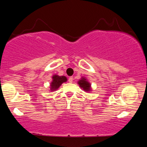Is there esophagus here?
Instances as JSON below:
<instances>
[{
    "label": "esophagus",
    "instance_id": "esophagus-1",
    "mask_svg": "<svg viewBox=\"0 0 147 147\" xmlns=\"http://www.w3.org/2000/svg\"><path fill=\"white\" fill-rule=\"evenodd\" d=\"M74 80V78L73 77H69V83H72Z\"/></svg>",
    "mask_w": 147,
    "mask_h": 147
}]
</instances>
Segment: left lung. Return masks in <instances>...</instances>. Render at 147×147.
<instances>
[{"mask_svg": "<svg viewBox=\"0 0 147 147\" xmlns=\"http://www.w3.org/2000/svg\"><path fill=\"white\" fill-rule=\"evenodd\" d=\"M78 84L82 88V90H84L86 93H90L92 91L91 84L85 77H82L81 79L79 80V81L78 82Z\"/></svg>", "mask_w": 147, "mask_h": 147, "instance_id": "1", "label": "left lung"}]
</instances>
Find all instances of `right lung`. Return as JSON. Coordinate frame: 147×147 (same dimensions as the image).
I'll list each match as a JSON object with an SVG mask.
<instances>
[{"instance_id":"obj_1","label":"right lung","mask_w":147,"mask_h":147,"mask_svg":"<svg viewBox=\"0 0 147 147\" xmlns=\"http://www.w3.org/2000/svg\"><path fill=\"white\" fill-rule=\"evenodd\" d=\"M52 81L50 83L49 91L55 92L59 88L60 86L63 83H65L67 81V78L64 76H59L57 74H55L52 76Z\"/></svg>"}]
</instances>
